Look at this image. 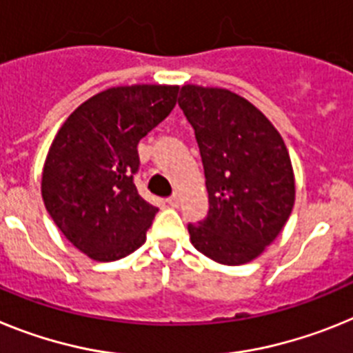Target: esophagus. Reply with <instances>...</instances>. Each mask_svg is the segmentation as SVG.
I'll return each instance as SVG.
<instances>
[{"label":"esophagus","mask_w":353,"mask_h":353,"mask_svg":"<svg viewBox=\"0 0 353 353\" xmlns=\"http://www.w3.org/2000/svg\"><path fill=\"white\" fill-rule=\"evenodd\" d=\"M179 201H181V197L177 194H174L172 197H168L167 199V204L168 206H172V208H177L179 206Z\"/></svg>","instance_id":"34e87169"}]
</instances>
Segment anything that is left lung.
Here are the masks:
<instances>
[{"mask_svg": "<svg viewBox=\"0 0 353 353\" xmlns=\"http://www.w3.org/2000/svg\"><path fill=\"white\" fill-rule=\"evenodd\" d=\"M177 103L195 130L210 197L206 219L188 223L190 240L213 261L245 265L277 238L295 204L283 137L225 88L185 85Z\"/></svg>", "mask_w": 353, "mask_h": 353, "instance_id": "obj_1", "label": "left lung"}]
</instances>
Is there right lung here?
Here are the masks:
<instances>
[{
	"instance_id": "right-lung-1",
	"label": "right lung",
	"mask_w": 353,
	"mask_h": 353,
	"mask_svg": "<svg viewBox=\"0 0 353 353\" xmlns=\"http://www.w3.org/2000/svg\"><path fill=\"white\" fill-rule=\"evenodd\" d=\"M179 87L131 85L99 92L70 113L42 170V199L57 228L96 261L142 247L158 208L134 186L140 140L176 106Z\"/></svg>"
}]
</instances>
